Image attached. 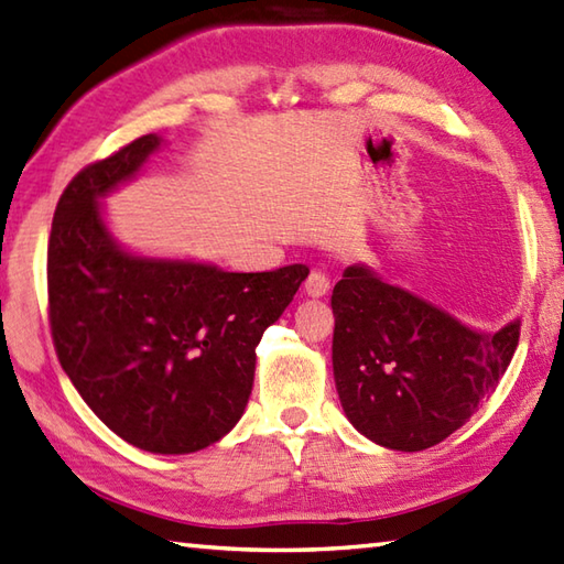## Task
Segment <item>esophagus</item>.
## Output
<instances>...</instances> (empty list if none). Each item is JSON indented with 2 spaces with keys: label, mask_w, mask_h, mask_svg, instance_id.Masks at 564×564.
Here are the masks:
<instances>
[{
  "label": "esophagus",
  "mask_w": 564,
  "mask_h": 564,
  "mask_svg": "<svg viewBox=\"0 0 564 564\" xmlns=\"http://www.w3.org/2000/svg\"><path fill=\"white\" fill-rule=\"evenodd\" d=\"M327 291H329V275L325 271L315 269L311 275H307L305 293L313 297H323V295H327Z\"/></svg>",
  "instance_id": "esophagus-1"
}]
</instances>
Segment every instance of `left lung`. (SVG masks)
Here are the masks:
<instances>
[{
    "label": "left lung",
    "mask_w": 564,
    "mask_h": 564,
    "mask_svg": "<svg viewBox=\"0 0 564 564\" xmlns=\"http://www.w3.org/2000/svg\"><path fill=\"white\" fill-rule=\"evenodd\" d=\"M333 367L361 435L421 452L465 425L496 391L521 337L513 319L479 335L421 297L349 267L333 291Z\"/></svg>",
    "instance_id": "8db88e82"
}]
</instances>
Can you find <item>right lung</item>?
I'll return each mask as SVG.
<instances>
[{"label": "right lung", "mask_w": 564, "mask_h": 564, "mask_svg": "<svg viewBox=\"0 0 564 564\" xmlns=\"http://www.w3.org/2000/svg\"><path fill=\"white\" fill-rule=\"evenodd\" d=\"M159 143L139 137L63 191L48 237V323L63 371L99 421L139 449L187 455L237 425L253 349L311 269L229 273L121 251L97 197L131 178Z\"/></svg>", "instance_id": "add662e5"}]
</instances>
